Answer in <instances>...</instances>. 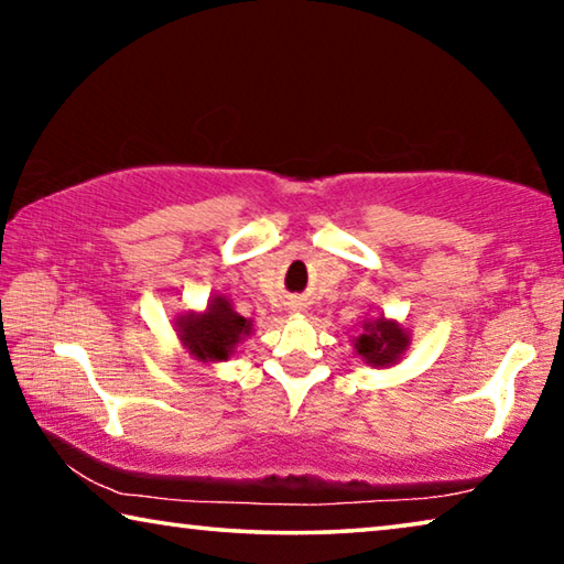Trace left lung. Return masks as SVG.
I'll list each match as a JSON object with an SVG mask.
<instances>
[{"mask_svg":"<svg viewBox=\"0 0 564 564\" xmlns=\"http://www.w3.org/2000/svg\"><path fill=\"white\" fill-rule=\"evenodd\" d=\"M356 354L371 366H394L409 348V334L397 321H364V330L354 338Z\"/></svg>","mask_w":564,"mask_h":564,"instance_id":"obj_1","label":"left lung"}]
</instances>
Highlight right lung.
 Returning <instances> with one entry per match:
<instances>
[{"mask_svg": "<svg viewBox=\"0 0 564 564\" xmlns=\"http://www.w3.org/2000/svg\"><path fill=\"white\" fill-rule=\"evenodd\" d=\"M175 326L187 354L203 364L228 361L236 346L253 330V324L236 314L226 296H213L203 314H185Z\"/></svg>", "mask_w": 564, "mask_h": 564, "instance_id": "add662e5", "label": "right lung"}]
</instances>
